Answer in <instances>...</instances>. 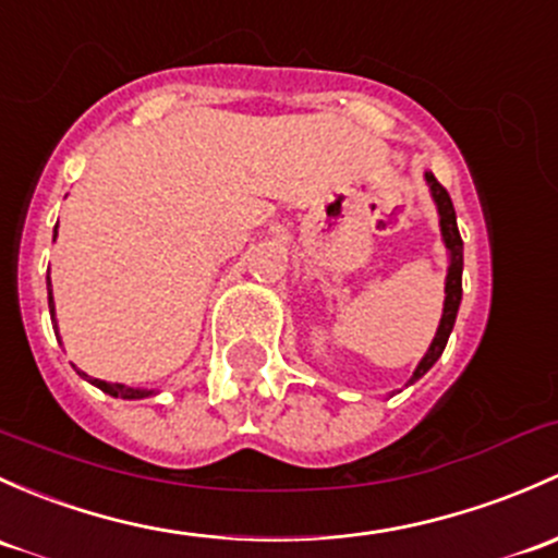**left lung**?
<instances>
[{"mask_svg": "<svg viewBox=\"0 0 558 558\" xmlns=\"http://www.w3.org/2000/svg\"><path fill=\"white\" fill-rule=\"evenodd\" d=\"M425 181L430 186V197L438 208V227H441V240L447 245V254H449V269H447V283H444V313H441V324L436 328V337H433L430 348L427 353L422 355V361L414 368L412 379L407 385H414L420 377H425L427 372L433 368V363L438 361L447 348L449 342V333L454 328L457 320V310H460L462 302V238L460 230H457V214H454V205H451L449 192L444 190L441 184L436 181V175L430 171H425Z\"/></svg>", "mask_w": 558, "mask_h": 558, "instance_id": "obj_1", "label": "left lung"}]
</instances>
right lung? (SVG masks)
Returning <instances> with one entry per match:
<instances>
[{
  "mask_svg": "<svg viewBox=\"0 0 558 558\" xmlns=\"http://www.w3.org/2000/svg\"><path fill=\"white\" fill-rule=\"evenodd\" d=\"M56 234H58V225H56V230H52V240H56ZM47 307H50V318H52V324H56V302H52L50 272H47ZM52 328H58V326H52ZM80 377H87V374L80 372ZM90 385H96L98 390H104L111 398H125V401H138V398L155 396V390H144V387H128L122 383H104V379H90Z\"/></svg>",
  "mask_w": 558,
  "mask_h": 558,
  "instance_id": "obj_1",
  "label": "right lung"
}]
</instances>
